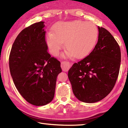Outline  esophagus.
<instances>
[{
  "label": "esophagus",
  "mask_w": 128,
  "mask_h": 128,
  "mask_svg": "<svg viewBox=\"0 0 128 128\" xmlns=\"http://www.w3.org/2000/svg\"><path fill=\"white\" fill-rule=\"evenodd\" d=\"M61 67L62 70L64 71V72H67L69 70V68H70L69 63L66 62H61Z\"/></svg>",
  "instance_id": "1"
}]
</instances>
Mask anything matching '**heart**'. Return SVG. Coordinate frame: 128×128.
<instances>
[{
  "instance_id": "b5f03b06",
  "label": "heart",
  "mask_w": 128,
  "mask_h": 128,
  "mask_svg": "<svg viewBox=\"0 0 128 128\" xmlns=\"http://www.w3.org/2000/svg\"><path fill=\"white\" fill-rule=\"evenodd\" d=\"M98 30L94 24L77 20L58 23L53 33L48 32L47 42L51 53L56 55L62 43L71 55L80 59L89 54L96 44Z\"/></svg>"
}]
</instances>
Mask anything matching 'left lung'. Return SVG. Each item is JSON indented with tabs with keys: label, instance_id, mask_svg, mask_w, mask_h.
Masks as SVG:
<instances>
[{
	"label": "left lung",
	"instance_id": "8db88e82",
	"mask_svg": "<svg viewBox=\"0 0 128 128\" xmlns=\"http://www.w3.org/2000/svg\"><path fill=\"white\" fill-rule=\"evenodd\" d=\"M98 40L90 54L68 71L73 94L80 101L95 103L113 89L121 62L120 46L112 34L98 26Z\"/></svg>",
	"mask_w": 128,
	"mask_h": 128
}]
</instances>
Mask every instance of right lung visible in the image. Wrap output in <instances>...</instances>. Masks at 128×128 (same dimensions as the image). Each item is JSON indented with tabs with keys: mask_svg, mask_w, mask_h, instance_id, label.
Listing matches in <instances>:
<instances>
[{
	"mask_svg": "<svg viewBox=\"0 0 128 128\" xmlns=\"http://www.w3.org/2000/svg\"><path fill=\"white\" fill-rule=\"evenodd\" d=\"M44 22L34 23L21 31L9 57L10 74L17 90L28 102L36 106L50 103L60 62L47 52Z\"/></svg>",
	"mask_w": 128,
	"mask_h": 128,
	"instance_id": "right-lung-1",
	"label": "right lung"
}]
</instances>
